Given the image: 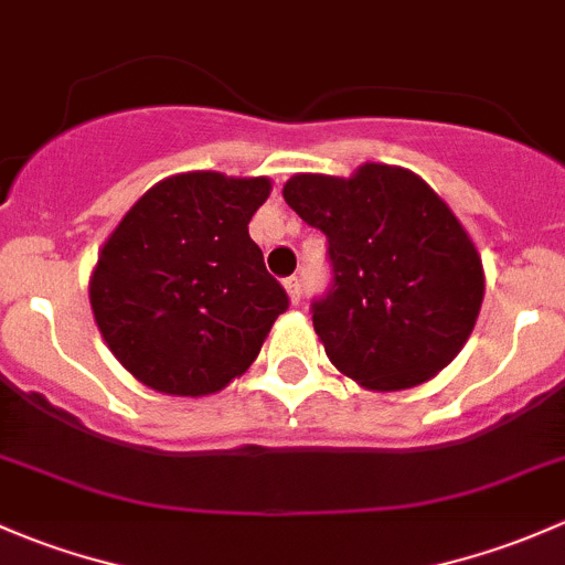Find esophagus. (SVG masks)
Returning a JSON list of instances; mask_svg holds the SVG:
<instances>
[{"label": "esophagus", "mask_w": 565, "mask_h": 565, "mask_svg": "<svg viewBox=\"0 0 565 565\" xmlns=\"http://www.w3.org/2000/svg\"><path fill=\"white\" fill-rule=\"evenodd\" d=\"M284 287H287L289 300H292V303L298 306L300 298H303V284H300V276H289L287 281H284Z\"/></svg>", "instance_id": "1"}]
</instances>
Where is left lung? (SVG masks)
I'll return each mask as SVG.
<instances>
[{
	"instance_id": "left-lung-1",
	"label": "left lung",
	"mask_w": 565,
	"mask_h": 565,
	"mask_svg": "<svg viewBox=\"0 0 565 565\" xmlns=\"http://www.w3.org/2000/svg\"><path fill=\"white\" fill-rule=\"evenodd\" d=\"M284 199L328 237L330 287L311 319L341 374L402 391L459 355L481 311V256L420 177L385 163L350 180L295 174Z\"/></svg>"
}]
</instances>
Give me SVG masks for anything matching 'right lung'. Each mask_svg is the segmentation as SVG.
<instances>
[{"label":"right lung","instance_id":"add662e5","mask_svg":"<svg viewBox=\"0 0 565 565\" xmlns=\"http://www.w3.org/2000/svg\"><path fill=\"white\" fill-rule=\"evenodd\" d=\"M267 177L174 174L125 213L98 256L89 303L108 350L139 383L204 396L256 361L281 284L248 237Z\"/></svg>","mask_w":565,"mask_h":565}]
</instances>
